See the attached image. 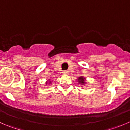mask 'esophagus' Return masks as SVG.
<instances>
[{
  "label": "esophagus",
  "mask_w": 130,
  "mask_h": 130,
  "mask_svg": "<svg viewBox=\"0 0 130 130\" xmlns=\"http://www.w3.org/2000/svg\"><path fill=\"white\" fill-rule=\"evenodd\" d=\"M69 74V71H68V70H64V71L63 72V74H64V75H66V74Z\"/></svg>",
  "instance_id": "esophagus-1"
}]
</instances>
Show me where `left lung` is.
Listing matches in <instances>:
<instances>
[{
    "mask_svg": "<svg viewBox=\"0 0 130 130\" xmlns=\"http://www.w3.org/2000/svg\"><path fill=\"white\" fill-rule=\"evenodd\" d=\"M84 78H83V77H79V79H78V81L79 82V83H82V84H84Z\"/></svg>",
    "mask_w": 130,
    "mask_h": 130,
    "instance_id": "1",
    "label": "left lung"
}]
</instances>
